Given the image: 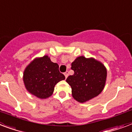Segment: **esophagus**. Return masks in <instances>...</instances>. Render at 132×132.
Listing matches in <instances>:
<instances>
[{
  "instance_id": "obj_1",
  "label": "esophagus",
  "mask_w": 132,
  "mask_h": 132,
  "mask_svg": "<svg viewBox=\"0 0 132 132\" xmlns=\"http://www.w3.org/2000/svg\"><path fill=\"white\" fill-rule=\"evenodd\" d=\"M64 75H65V78H67V76H68V75H69V71H65V73H64Z\"/></svg>"
}]
</instances>
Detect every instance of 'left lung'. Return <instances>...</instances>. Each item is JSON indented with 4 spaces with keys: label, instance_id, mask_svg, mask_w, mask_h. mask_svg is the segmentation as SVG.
<instances>
[{
    "label": "left lung",
    "instance_id": "obj_1",
    "mask_svg": "<svg viewBox=\"0 0 132 132\" xmlns=\"http://www.w3.org/2000/svg\"><path fill=\"white\" fill-rule=\"evenodd\" d=\"M71 69L74 73L67 77L66 82L71 86L76 101L85 103L102 92L107 79V69L101 62L81 56L71 63Z\"/></svg>",
    "mask_w": 132,
    "mask_h": 132
}]
</instances>
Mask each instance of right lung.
<instances>
[{
  "label": "right lung",
  "instance_id": "1",
  "mask_svg": "<svg viewBox=\"0 0 132 132\" xmlns=\"http://www.w3.org/2000/svg\"><path fill=\"white\" fill-rule=\"evenodd\" d=\"M59 68V65L52 62L47 55L34 59L23 72L22 78L26 89L38 98L50 97L55 85L65 79Z\"/></svg>",
  "mask_w": 132,
  "mask_h": 132
}]
</instances>
